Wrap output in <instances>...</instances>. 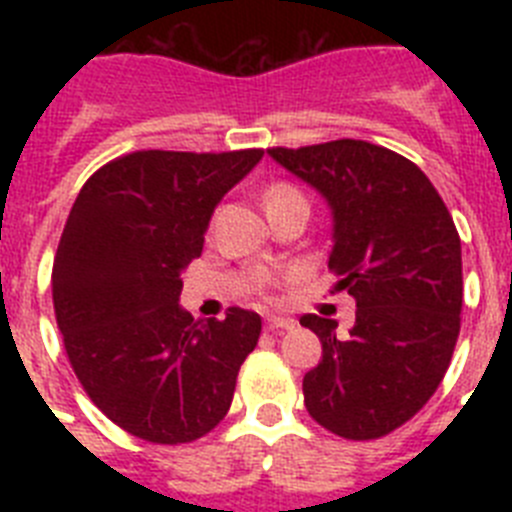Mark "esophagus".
<instances>
[{"instance_id":"1","label":"esophagus","mask_w":512,"mask_h":512,"mask_svg":"<svg viewBox=\"0 0 512 512\" xmlns=\"http://www.w3.org/2000/svg\"><path fill=\"white\" fill-rule=\"evenodd\" d=\"M266 328H269V330H292V328H295V320H292V318H277V315H274V318H266Z\"/></svg>"}]
</instances>
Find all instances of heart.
Returning a JSON list of instances; mask_svg holds the SVG:
<instances>
[{
    "instance_id": "1",
    "label": "heart",
    "mask_w": 512,
    "mask_h": 512,
    "mask_svg": "<svg viewBox=\"0 0 512 512\" xmlns=\"http://www.w3.org/2000/svg\"><path fill=\"white\" fill-rule=\"evenodd\" d=\"M292 192H297V189L287 187V184H277V187H271L269 192H266V202L279 200V197H284V194H292Z\"/></svg>"
}]
</instances>
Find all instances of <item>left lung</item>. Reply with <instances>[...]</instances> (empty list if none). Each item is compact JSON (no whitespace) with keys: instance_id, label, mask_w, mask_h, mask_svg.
Instances as JSON below:
<instances>
[{"instance_id":"left-lung-1","label":"left lung","mask_w":512,"mask_h":512,"mask_svg":"<svg viewBox=\"0 0 512 512\" xmlns=\"http://www.w3.org/2000/svg\"><path fill=\"white\" fill-rule=\"evenodd\" d=\"M279 166L323 194L333 215L328 266L356 300L346 336L302 315L323 361L302 379L305 408L351 441L408 423L438 390L461 328V241L431 179L366 140L269 148Z\"/></svg>"}]
</instances>
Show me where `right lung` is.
I'll list each match as a JSON object with an SVG mask.
<instances>
[{"instance_id":"obj_1","label":"right lung","mask_w":512,"mask_h":512,"mask_svg":"<svg viewBox=\"0 0 512 512\" xmlns=\"http://www.w3.org/2000/svg\"><path fill=\"white\" fill-rule=\"evenodd\" d=\"M261 156L135 151L89 176L71 207L53 261L58 330L84 392L143 441L210 433L259 343L256 312L194 320L179 295L217 202Z\"/></svg>"}]
</instances>
